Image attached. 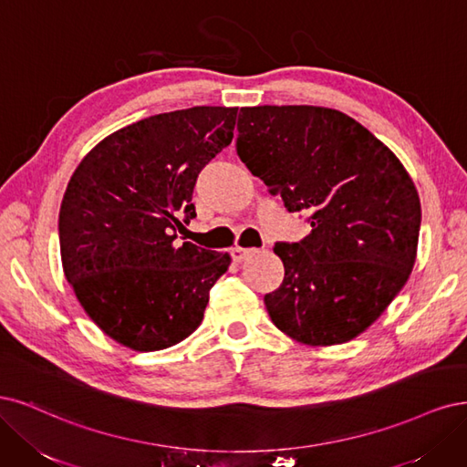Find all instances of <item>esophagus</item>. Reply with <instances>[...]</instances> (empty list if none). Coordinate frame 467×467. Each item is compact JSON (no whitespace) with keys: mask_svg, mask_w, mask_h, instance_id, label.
<instances>
[{"mask_svg":"<svg viewBox=\"0 0 467 467\" xmlns=\"http://www.w3.org/2000/svg\"><path fill=\"white\" fill-rule=\"evenodd\" d=\"M255 254V250H252V248H240V246H234L233 250H231V255H233V260L234 262H244V260H248L250 255H254Z\"/></svg>","mask_w":467,"mask_h":467,"instance_id":"1","label":"esophagus"}]
</instances>
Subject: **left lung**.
Wrapping results in <instances>:
<instances>
[{
	"label": "left lung",
	"instance_id": "left-lung-1",
	"mask_svg": "<svg viewBox=\"0 0 467 467\" xmlns=\"http://www.w3.org/2000/svg\"><path fill=\"white\" fill-rule=\"evenodd\" d=\"M236 130L240 161L312 227L300 243L274 248L285 277L264 296L269 318L306 345L351 341L410 279L420 229L413 180L380 140L334 109H240Z\"/></svg>",
	"mask_w": 467,
	"mask_h": 467
}]
</instances>
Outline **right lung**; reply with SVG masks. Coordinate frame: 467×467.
<instances>
[{
  "label": "right lung",
  "instance_id": "1",
  "mask_svg": "<svg viewBox=\"0 0 467 467\" xmlns=\"http://www.w3.org/2000/svg\"><path fill=\"white\" fill-rule=\"evenodd\" d=\"M238 109L149 116L104 138L75 169L59 207L66 279L104 334L133 351L186 339L203 320L229 254L176 243L195 217L205 164L233 141Z\"/></svg>",
  "mask_w": 467,
  "mask_h": 467
}]
</instances>
